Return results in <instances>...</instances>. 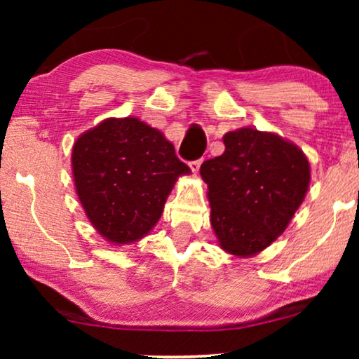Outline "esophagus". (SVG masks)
I'll return each mask as SVG.
<instances>
[{
    "label": "esophagus",
    "instance_id": "obj_1",
    "mask_svg": "<svg viewBox=\"0 0 359 359\" xmlns=\"http://www.w3.org/2000/svg\"><path fill=\"white\" fill-rule=\"evenodd\" d=\"M201 163H203V160H194V161H189V168H191V171H193V173H198Z\"/></svg>",
    "mask_w": 359,
    "mask_h": 359
}]
</instances>
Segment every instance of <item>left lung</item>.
I'll list each match as a JSON object with an SVG mask.
<instances>
[{"label":"left lung","instance_id":"obj_1","mask_svg":"<svg viewBox=\"0 0 359 359\" xmlns=\"http://www.w3.org/2000/svg\"><path fill=\"white\" fill-rule=\"evenodd\" d=\"M225 151L201 165L219 247L248 258L269 247L302 204L311 165L292 142L252 127L227 132Z\"/></svg>","mask_w":359,"mask_h":359}]
</instances>
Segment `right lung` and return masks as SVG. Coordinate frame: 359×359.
<instances>
[{"label": "right lung", "mask_w": 359, "mask_h": 359, "mask_svg": "<svg viewBox=\"0 0 359 359\" xmlns=\"http://www.w3.org/2000/svg\"><path fill=\"white\" fill-rule=\"evenodd\" d=\"M72 170L86 217L114 245L149 235L176 180L191 173L173 144L137 117H109L78 137Z\"/></svg>", "instance_id": "right-lung-1"}]
</instances>
